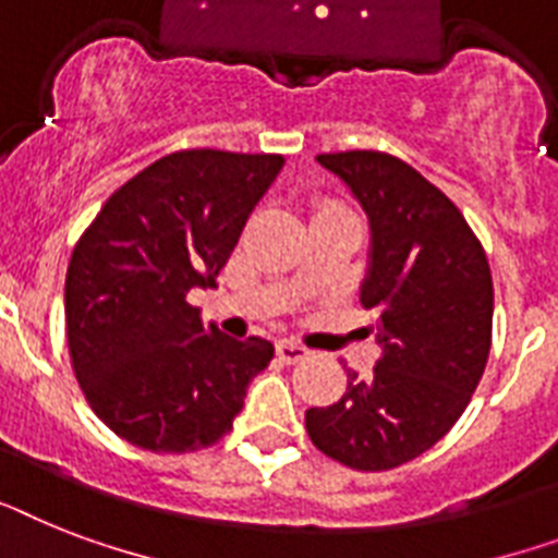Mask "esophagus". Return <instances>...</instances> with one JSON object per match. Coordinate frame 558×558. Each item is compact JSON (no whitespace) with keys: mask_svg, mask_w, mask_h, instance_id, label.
<instances>
[{"mask_svg":"<svg viewBox=\"0 0 558 558\" xmlns=\"http://www.w3.org/2000/svg\"><path fill=\"white\" fill-rule=\"evenodd\" d=\"M278 357L283 361V364H298V361H306V357H310V350H306L303 343L280 341L278 343Z\"/></svg>","mask_w":558,"mask_h":558,"instance_id":"34e87169","label":"esophagus"}]
</instances>
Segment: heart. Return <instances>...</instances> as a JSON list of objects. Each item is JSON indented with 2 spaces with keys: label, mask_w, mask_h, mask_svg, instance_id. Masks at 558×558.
<instances>
[{
  "label": "heart",
  "mask_w": 558,
  "mask_h": 558,
  "mask_svg": "<svg viewBox=\"0 0 558 558\" xmlns=\"http://www.w3.org/2000/svg\"><path fill=\"white\" fill-rule=\"evenodd\" d=\"M324 211H347V208L338 206V203H332V201H318V206H315V215H324Z\"/></svg>",
  "instance_id": "1"
}]
</instances>
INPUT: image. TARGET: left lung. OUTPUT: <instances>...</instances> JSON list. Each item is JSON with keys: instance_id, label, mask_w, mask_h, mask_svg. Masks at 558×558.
Instances as JSON below:
<instances>
[{"instance_id": "left-lung-1", "label": "left lung", "mask_w": 558, "mask_h": 558, "mask_svg": "<svg viewBox=\"0 0 558 558\" xmlns=\"http://www.w3.org/2000/svg\"><path fill=\"white\" fill-rule=\"evenodd\" d=\"M364 206L373 264L361 287L384 347L369 378L347 369L332 407L306 410L324 456L381 473L418 459L468 410L493 341V278L482 240L427 177L384 151L318 154Z\"/></svg>"}]
</instances>
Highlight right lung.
Segmentation results:
<instances>
[{
    "label": "right lung",
    "mask_w": 558,
    "mask_h": 558,
    "mask_svg": "<svg viewBox=\"0 0 558 558\" xmlns=\"http://www.w3.org/2000/svg\"><path fill=\"white\" fill-rule=\"evenodd\" d=\"M280 166V154H166L122 183L76 240L65 275L68 355L90 410L134 447H211L269 366V341L203 326L185 294L217 287Z\"/></svg>",
    "instance_id": "add662e5"
}]
</instances>
